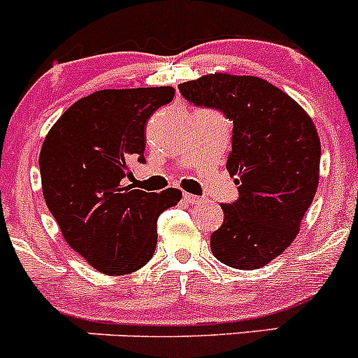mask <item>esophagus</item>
<instances>
[{"label": "esophagus", "mask_w": 358, "mask_h": 358, "mask_svg": "<svg viewBox=\"0 0 358 358\" xmlns=\"http://www.w3.org/2000/svg\"><path fill=\"white\" fill-rule=\"evenodd\" d=\"M183 199L189 202V204H199L202 201L199 196H194V194H189V192H183Z\"/></svg>", "instance_id": "1"}]
</instances>
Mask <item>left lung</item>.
Listing matches in <instances>:
<instances>
[{"label": "left lung", "instance_id": "left-lung-1", "mask_svg": "<svg viewBox=\"0 0 358 358\" xmlns=\"http://www.w3.org/2000/svg\"><path fill=\"white\" fill-rule=\"evenodd\" d=\"M178 88L189 103L234 122L227 169L239 199L222 204L225 218L211 234L213 255L232 268L265 266L291 246L315 197V124L289 95L255 76L209 74Z\"/></svg>", "mask_w": 358, "mask_h": 358}]
</instances>
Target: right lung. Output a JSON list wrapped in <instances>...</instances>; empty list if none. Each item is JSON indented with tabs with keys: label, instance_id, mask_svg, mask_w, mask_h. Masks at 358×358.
<instances>
[{
	"label": "right lung",
	"instance_id": "right-lung-1",
	"mask_svg": "<svg viewBox=\"0 0 358 358\" xmlns=\"http://www.w3.org/2000/svg\"><path fill=\"white\" fill-rule=\"evenodd\" d=\"M175 96L171 86L100 90L53 124L39 154L43 196L64 239L107 275L142 268L157 246V218L182 192L124 185L145 164V126Z\"/></svg>",
	"mask_w": 358,
	"mask_h": 358
}]
</instances>
